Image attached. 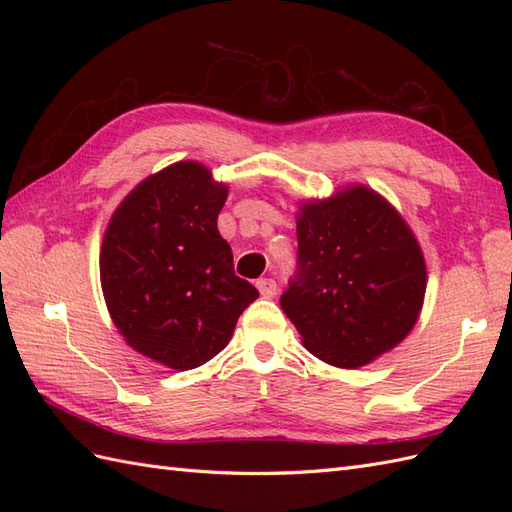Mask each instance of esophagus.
Masks as SVG:
<instances>
[{"label": "esophagus", "mask_w": 512, "mask_h": 512, "mask_svg": "<svg viewBox=\"0 0 512 512\" xmlns=\"http://www.w3.org/2000/svg\"><path fill=\"white\" fill-rule=\"evenodd\" d=\"M256 288L260 290V294L265 299H273L277 294V284H275V280H271V277H262V280L256 282Z\"/></svg>", "instance_id": "34e87169"}]
</instances>
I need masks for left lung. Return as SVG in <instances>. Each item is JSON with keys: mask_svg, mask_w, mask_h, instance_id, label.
Returning a JSON list of instances; mask_svg holds the SVG:
<instances>
[{"mask_svg": "<svg viewBox=\"0 0 512 512\" xmlns=\"http://www.w3.org/2000/svg\"><path fill=\"white\" fill-rule=\"evenodd\" d=\"M297 273L280 305L320 361L356 369L393 350L421 314L427 269L404 218L365 185L303 203Z\"/></svg>", "mask_w": 512, "mask_h": 512, "instance_id": "1", "label": "left lung"}]
</instances>
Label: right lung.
Returning <instances> with one entry per match:
<instances>
[{"instance_id": "add662e5", "label": "right lung", "mask_w": 512, "mask_h": 512, "mask_svg": "<svg viewBox=\"0 0 512 512\" xmlns=\"http://www.w3.org/2000/svg\"><path fill=\"white\" fill-rule=\"evenodd\" d=\"M226 196L207 166L170 164L123 198L104 232L108 314L136 352L170 369L211 361L258 299L218 230Z\"/></svg>"}]
</instances>
